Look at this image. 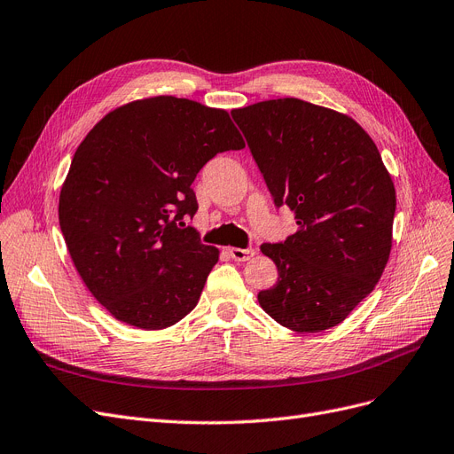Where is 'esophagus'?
Segmentation results:
<instances>
[{"instance_id": "obj_1", "label": "esophagus", "mask_w": 454, "mask_h": 454, "mask_svg": "<svg viewBox=\"0 0 454 454\" xmlns=\"http://www.w3.org/2000/svg\"><path fill=\"white\" fill-rule=\"evenodd\" d=\"M228 254L231 256V260L236 262H247L256 254L254 248H238V247H230L228 248Z\"/></svg>"}]
</instances>
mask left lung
Returning a JSON list of instances; mask_svg holds the SVG:
<instances>
[{"label":"left lung","instance_id":"left-lung-1","mask_svg":"<svg viewBox=\"0 0 454 454\" xmlns=\"http://www.w3.org/2000/svg\"><path fill=\"white\" fill-rule=\"evenodd\" d=\"M275 206L299 230L260 248L278 271L260 307L295 333L342 324L374 290L393 247L396 192L374 140L349 115L286 97L231 110Z\"/></svg>","mask_w":454,"mask_h":454}]
</instances>
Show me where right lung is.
Returning <instances> with one entry per match:
<instances>
[{
    "label": "right lung",
    "mask_w": 454,
    "mask_h": 454,
    "mask_svg": "<svg viewBox=\"0 0 454 454\" xmlns=\"http://www.w3.org/2000/svg\"><path fill=\"white\" fill-rule=\"evenodd\" d=\"M243 147L226 110L172 95L117 106L80 142L59 226L80 278L117 322L160 331L198 305L218 248L176 223L198 209L191 184L204 164Z\"/></svg>",
    "instance_id": "add662e5"
}]
</instances>
